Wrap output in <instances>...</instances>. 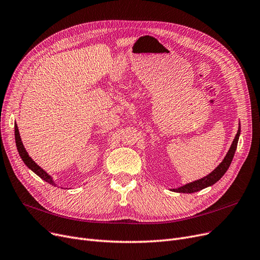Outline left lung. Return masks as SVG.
<instances>
[{"mask_svg": "<svg viewBox=\"0 0 260 260\" xmlns=\"http://www.w3.org/2000/svg\"><path fill=\"white\" fill-rule=\"evenodd\" d=\"M240 130L241 129H240V127H239V130L236 134L235 140L232 144L230 150H228V152L225 155V158L222 161V163L219 166H217V168L213 172H211L209 175H207L206 177H204L200 180H195L191 183H188V184H185L183 186H180V188H178V189H173L172 191L179 192V193H194V192L201 191V190L207 188V186L214 184L216 181H219L222 178V176L226 173L228 168H230V165L233 161V158H234L236 149H237L239 136H240Z\"/></svg>", "mask_w": 260, "mask_h": 260, "instance_id": "8db88e82", "label": "left lung"}]
</instances>
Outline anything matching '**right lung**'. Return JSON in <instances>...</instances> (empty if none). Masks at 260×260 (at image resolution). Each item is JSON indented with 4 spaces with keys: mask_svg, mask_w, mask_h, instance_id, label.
I'll return each mask as SVG.
<instances>
[{
    "mask_svg": "<svg viewBox=\"0 0 260 260\" xmlns=\"http://www.w3.org/2000/svg\"><path fill=\"white\" fill-rule=\"evenodd\" d=\"M15 139H16V145H17V149H18V152L20 154V157H21L22 161L25 163V165L27 166L28 169L32 170L36 175H38L39 177L41 179H44L45 181H47L48 183L50 184H53L55 185L53 179L51 178V176L47 174V172H45L43 169L40 168V166H38L34 161L33 159L29 157V155L27 154L23 144L21 142V138H20V134H19V130H18V127L17 124H15Z\"/></svg>",
    "mask_w": 260,
    "mask_h": 260,
    "instance_id": "obj_1",
    "label": "right lung"
}]
</instances>
